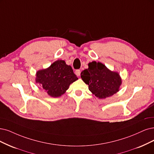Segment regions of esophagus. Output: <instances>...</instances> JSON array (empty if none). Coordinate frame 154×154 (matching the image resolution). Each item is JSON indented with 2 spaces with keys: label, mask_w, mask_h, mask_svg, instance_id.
<instances>
[{
  "label": "esophagus",
  "mask_w": 154,
  "mask_h": 154,
  "mask_svg": "<svg viewBox=\"0 0 154 154\" xmlns=\"http://www.w3.org/2000/svg\"><path fill=\"white\" fill-rule=\"evenodd\" d=\"M75 74H76V75L78 76V77L80 76V75H81V70H75Z\"/></svg>",
  "instance_id": "esophagus-1"
}]
</instances>
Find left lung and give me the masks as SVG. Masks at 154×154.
Returning <instances> with one entry per match:
<instances>
[{"instance_id":"1","label":"left lung","mask_w":154,"mask_h":154,"mask_svg":"<svg viewBox=\"0 0 154 154\" xmlns=\"http://www.w3.org/2000/svg\"><path fill=\"white\" fill-rule=\"evenodd\" d=\"M82 81L89 86V90L99 99H105L117 93L122 84V79L117 72L109 69L100 62L88 63V69L81 73Z\"/></svg>"}]
</instances>
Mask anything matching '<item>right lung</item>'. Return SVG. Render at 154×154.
<instances>
[{"label": "right lung", "mask_w": 154, "mask_h": 154, "mask_svg": "<svg viewBox=\"0 0 154 154\" xmlns=\"http://www.w3.org/2000/svg\"><path fill=\"white\" fill-rule=\"evenodd\" d=\"M35 75V82L53 98L63 94L70 85L78 79L71 66L61 60L54 61L47 68L38 70Z\"/></svg>", "instance_id": "1"}]
</instances>
